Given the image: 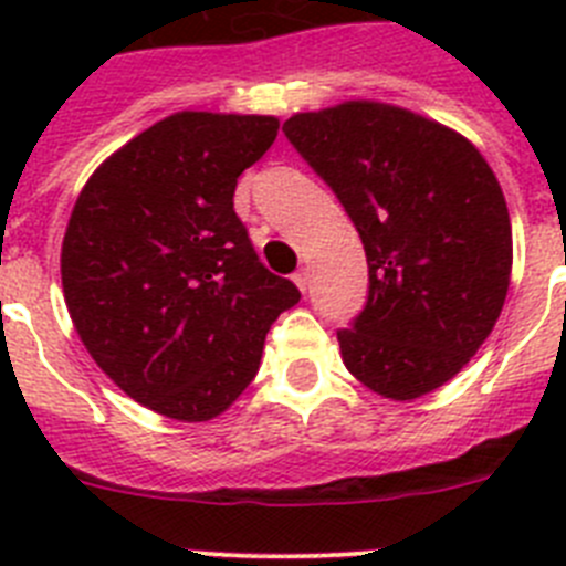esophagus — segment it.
Segmentation results:
<instances>
[{
  "instance_id": "34e87169",
  "label": "esophagus",
  "mask_w": 566,
  "mask_h": 566,
  "mask_svg": "<svg viewBox=\"0 0 566 566\" xmlns=\"http://www.w3.org/2000/svg\"><path fill=\"white\" fill-rule=\"evenodd\" d=\"M294 283H297L300 292H306V289H308V269H297V272H294Z\"/></svg>"
}]
</instances>
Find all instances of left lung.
<instances>
[{"instance_id":"left-lung-1","label":"left lung","mask_w":566,"mask_h":566,"mask_svg":"<svg viewBox=\"0 0 566 566\" xmlns=\"http://www.w3.org/2000/svg\"><path fill=\"white\" fill-rule=\"evenodd\" d=\"M283 133L363 238L368 300L337 332L345 368L399 402L431 394L507 297L513 232L496 175L468 138L391 104L297 113Z\"/></svg>"}]
</instances>
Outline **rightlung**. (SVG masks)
Wrapping results in <instances>:
<instances>
[{"label":"right lung","mask_w":566,"mask_h":566,"mask_svg":"<svg viewBox=\"0 0 566 566\" xmlns=\"http://www.w3.org/2000/svg\"><path fill=\"white\" fill-rule=\"evenodd\" d=\"M272 115L175 113L113 153L78 195L62 286L78 337L135 402L207 422L243 394L263 339L300 300L234 214Z\"/></svg>","instance_id":"add662e5"}]
</instances>
